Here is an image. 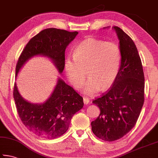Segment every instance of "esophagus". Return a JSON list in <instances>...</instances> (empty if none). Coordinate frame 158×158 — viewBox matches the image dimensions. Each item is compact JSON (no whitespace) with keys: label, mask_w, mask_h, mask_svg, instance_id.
Masks as SVG:
<instances>
[{"label":"esophagus","mask_w":158,"mask_h":158,"mask_svg":"<svg viewBox=\"0 0 158 158\" xmlns=\"http://www.w3.org/2000/svg\"><path fill=\"white\" fill-rule=\"evenodd\" d=\"M83 100H84V103L85 104V105H89V102H90V100H89V98L84 97V98H83Z\"/></svg>","instance_id":"1"}]
</instances>
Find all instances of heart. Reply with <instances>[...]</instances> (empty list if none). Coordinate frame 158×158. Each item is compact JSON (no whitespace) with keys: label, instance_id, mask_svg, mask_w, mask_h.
<instances>
[{"label":"heart","instance_id":"1","mask_svg":"<svg viewBox=\"0 0 158 158\" xmlns=\"http://www.w3.org/2000/svg\"><path fill=\"white\" fill-rule=\"evenodd\" d=\"M121 58V51L116 43L89 37L75 48L73 57L66 58L65 70L69 82L77 90L83 86L86 73L89 79L83 91L95 95L100 88L105 90L113 84Z\"/></svg>","mask_w":158,"mask_h":158}]
</instances>
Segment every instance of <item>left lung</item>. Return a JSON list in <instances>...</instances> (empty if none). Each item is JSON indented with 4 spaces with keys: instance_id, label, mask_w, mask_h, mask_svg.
<instances>
[{
    "instance_id": "obj_1",
    "label": "left lung",
    "mask_w": 158,
    "mask_h": 158,
    "mask_svg": "<svg viewBox=\"0 0 158 158\" xmlns=\"http://www.w3.org/2000/svg\"><path fill=\"white\" fill-rule=\"evenodd\" d=\"M121 51L117 77L107 92L93 101L100 114L91 122L92 131L106 141L119 139L135 126L144 102V74L135 42L118 26H114Z\"/></svg>"
}]
</instances>
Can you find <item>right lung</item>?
Here are the masks:
<instances>
[{
    "label": "right lung",
    "instance_id": "add662e5",
    "mask_svg": "<svg viewBox=\"0 0 158 158\" xmlns=\"http://www.w3.org/2000/svg\"><path fill=\"white\" fill-rule=\"evenodd\" d=\"M78 32H69L54 28L40 32L30 40L19 58L16 77L20 69L35 56L49 58L61 74L65 68V52ZM14 99L21 121L28 129L38 137L53 139L68 130L74 114L84 106L83 98L73 87L60 78L52 95L43 103H31L23 99L15 84Z\"/></svg>",
    "mask_w": 158,
    "mask_h": 158
}]
</instances>
